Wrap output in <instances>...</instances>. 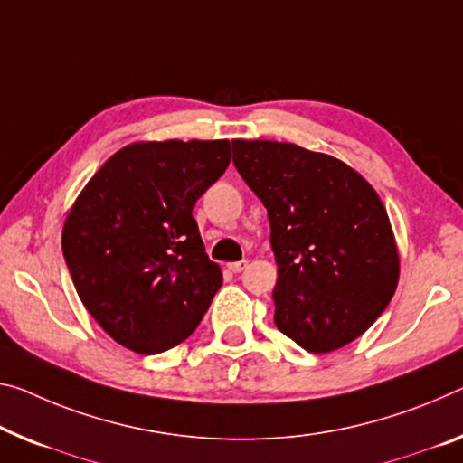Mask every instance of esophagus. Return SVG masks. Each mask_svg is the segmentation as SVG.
<instances>
[{
  "label": "esophagus",
  "mask_w": 463,
  "mask_h": 463,
  "mask_svg": "<svg viewBox=\"0 0 463 463\" xmlns=\"http://www.w3.org/2000/svg\"><path fill=\"white\" fill-rule=\"evenodd\" d=\"M230 271H233V273H241L244 271V269L248 267V260H238V262H230Z\"/></svg>",
  "instance_id": "esophagus-1"
}]
</instances>
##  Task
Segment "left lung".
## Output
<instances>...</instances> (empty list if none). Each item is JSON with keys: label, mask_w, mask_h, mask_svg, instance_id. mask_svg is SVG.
Here are the masks:
<instances>
[{"label": "left lung", "mask_w": 463, "mask_h": 463, "mask_svg": "<svg viewBox=\"0 0 463 463\" xmlns=\"http://www.w3.org/2000/svg\"><path fill=\"white\" fill-rule=\"evenodd\" d=\"M232 146L271 223L277 329L312 354L339 350L383 315L400 279L379 194L331 155L273 140Z\"/></svg>", "instance_id": "1"}]
</instances>
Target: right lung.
Masks as SVG:
<instances>
[{
  "label": "right lung",
  "mask_w": 463,
  "mask_h": 463,
  "mask_svg": "<svg viewBox=\"0 0 463 463\" xmlns=\"http://www.w3.org/2000/svg\"><path fill=\"white\" fill-rule=\"evenodd\" d=\"M230 159V140L134 142L76 198L63 259L92 318L128 350L182 344L222 288L192 209Z\"/></svg>",
  "instance_id": "right-lung-1"
}]
</instances>
